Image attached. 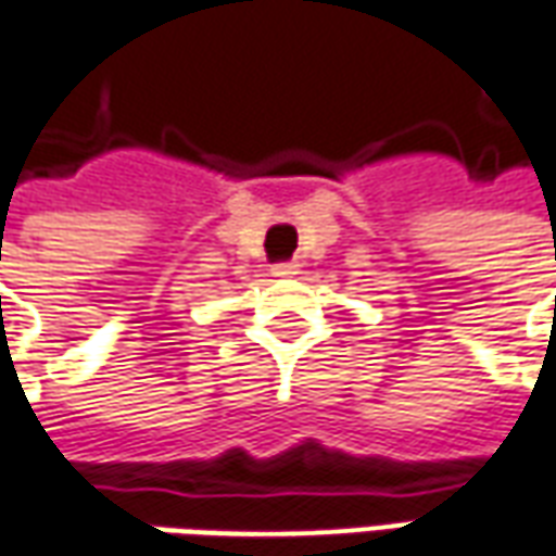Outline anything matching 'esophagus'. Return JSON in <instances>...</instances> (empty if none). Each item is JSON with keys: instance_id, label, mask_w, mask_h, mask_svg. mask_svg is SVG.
Listing matches in <instances>:
<instances>
[{"instance_id": "34e87169", "label": "esophagus", "mask_w": 556, "mask_h": 556, "mask_svg": "<svg viewBox=\"0 0 556 556\" xmlns=\"http://www.w3.org/2000/svg\"><path fill=\"white\" fill-rule=\"evenodd\" d=\"M270 274H274V277H294V274H298V265H294V262H279V265L270 267Z\"/></svg>"}]
</instances>
